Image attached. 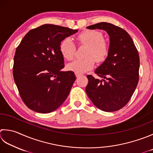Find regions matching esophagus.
<instances>
[{"mask_svg": "<svg viewBox=\"0 0 153 153\" xmlns=\"http://www.w3.org/2000/svg\"><path fill=\"white\" fill-rule=\"evenodd\" d=\"M76 76L77 77H79V76H81V74H77V73H76Z\"/></svg>", "mask_w": 153, "mask_h": 153, "instance_id": "esophagus-1", "label": "esophagus"}]
</instances>
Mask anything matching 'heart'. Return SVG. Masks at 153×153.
<instances>
[{"mask_svg":"<svg viewBox=\"0 0 153 153\" xmlns=\"http://www.w3.org/2000/svg\"><path fill=\"white\" fill-rule=\"evenodd\" d=\"M79 45L88 46L85 59H76L68 64L69 70L77 74H82L91 70L94 67L95 61L102 62L106 59L109 53V44L104 40V36L101 32L88 30L80 33L76 37ZM59 52L64 59L71 60L75 56L76 46L70 38L63 40L59 46Z\"/></svg>","mask_w":153,"mask_h":153,"instance_id":"b5f03b06","label":"heart"}]
</instances>
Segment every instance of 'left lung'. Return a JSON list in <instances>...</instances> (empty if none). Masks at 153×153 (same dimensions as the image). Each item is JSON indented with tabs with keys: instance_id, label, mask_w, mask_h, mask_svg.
<instances>
[{
	"instance_id": "1",
	"label": "left lung",
	"mask_w": 153,
	"mask_h": 153,
	"mask_svg": "<svg viewBox=\"0 0 153 153\" xmlns=\"http://www.w3.org/2000/svg\"><path fill=\"white\" fill-rule=\"evenodd\" d=\"M88 29L105 30L110 37L109 53L95 73L102 80L88 75L86 94L97 108L116 111L129 101L138 84L140 59L138 50L127 31L108 22H100Z\"/></svg>"
}]
</instances>
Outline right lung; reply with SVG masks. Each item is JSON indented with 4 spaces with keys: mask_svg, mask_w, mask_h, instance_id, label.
Masks as SVG:
<instances>
[{
    "mask_svg": "<svg viewBox=\"0 0 153 153\" xmlns=\"http://www.w3.org/2000/svg\"><path fill=\"white\" fill-rule=\"evenodd\" d=\"M77 32L46 24L32 29L16 48L13 77L20 96L36 112H52L66 100L76 77L72 71H62L61 42Z\"/></svg>",
    "mask_w": 153,
    "mask_h": 153,
    "instance_id": "right-lung-1",
    "label": "right lung"
}]
</instances>
